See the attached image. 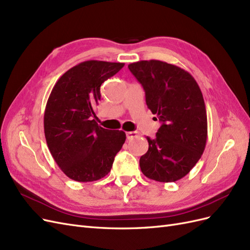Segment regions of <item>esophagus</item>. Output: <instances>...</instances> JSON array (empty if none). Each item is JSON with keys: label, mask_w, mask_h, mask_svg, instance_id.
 I'll return each mask as SVG.
<instances>
[{"label": "esophagus", "mask_w": 250, "mask_h": 250, "mask_svg": "<svg viewBox=\"0 0 250 250\" xmlns=\"http://www.w3.org/2000/svg\"><path fill=\"white\" fill-rule=\"evenodd\" d=\"M125 135L127 139H133L134 137L138 136V132H126Z\"/></svg>", "instance_id": "esophagus-1"}]
</instances>
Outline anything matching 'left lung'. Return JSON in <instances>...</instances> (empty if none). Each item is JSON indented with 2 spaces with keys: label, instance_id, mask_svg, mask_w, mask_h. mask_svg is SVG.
<instances>
[{
  "label": "left lung",
  "instance_id": "1",
  "mask_svg": "<svg viewBox=\"0 0 250 250\" xmlns=\"http://www.w3.org/2000/svg\"><path fill=\"white\" fill-rule=\"evenodd\" d=\"M127 68L144 87L147 108L162 123L154 139L146 137L141 172L159 182L180 180L201 158L208 140L202 92L188 71L172 63L140 61Z\"/></svg>",
  "mask_w": 250,
  "mask_h": 250
}]
</instances>
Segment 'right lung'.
<instances>
[{"label":"right lung","instance_id":"right-lung-1","mask_svg":"<svg viewBox=\"0 0 250 250\" xmlns=\"http://www.w3.org/2000/svg\"><path fill=\"white\" fill-rule=\"evenodd\" d=\"M124 66V62H83L63 73L50 93L44 114L45 137L53 159L70 179H102L125 144L124 131L104 129L93 119L102 83Z\"/></svg>","mask_w":250,"mask_h":250}]
</instances>
